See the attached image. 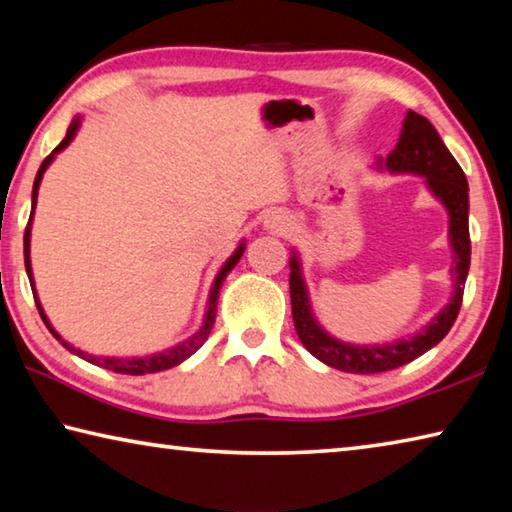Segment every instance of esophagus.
Here are the masks:
<instances>
[{"label": "esophagus", "mask_w": 512, "mask_h": 512, "mask_svg": "<svg viewBox=\"0 0 512 512\" xmlns=\"http://www.w3.org/2000/svg\"><path fill=\"white\" fill-rule=\"evenodd\" d=\"M268 223H271V228H275V230L287 228V223H284L282 216H271V221H268Z\"/></svg>", "instance_id": "obj_1"}]
</instances>
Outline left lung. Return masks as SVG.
Wrapping results in <instances>:
<instances>
[{
	"instance_id": "left-lung-1",
	"label": "left lung",
	"mask_w": 512,
	"mask_h": 512,
	"mask_svg": "<svg viewBox=\"0 0 512 512\" xmlns=\"http://www.w3.org/2000/svg\"><path fill=\"white\" fill-rule=\"evenodd\" d=\"M386 167L391 171H411L420 173L427 178V185L440 201L445 203L449 212V239L454 248V296L449 305L431 320V323L411 339H402L391 345H372V348H359V345L341 343L329 336L318 327L311 316L309 298L305 282L300 277V264L296 257H291V275H289V291H291V311L293 325H296L298 339L302 345L327 366L343 372H354V375H372V372L395 370L413 359L422 357L424 352L431 350L445 339L454 320L461 311L465 277L470 271V225H467V180L461 164L454 160V155L447 151V146L440 140L436 128L431 126L429 119H424L418 112L409 110L404 119V128L397 142L395 151L386 158Z\"/></svg>"
}]
</instances>
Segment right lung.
Segmentation results:
<instances>
[{
  "label": "right lung",
  "mask_w": 512,
  "mask_h": 512,
  "mask_svg": "<svg viewBox=\"0 0 512 512\" xmlns=\"http://www.w3.org/2000/svg\"><path fill=\"white\" fill-rule=\"evenodd\" d=\"M76 128H79V119H74L72 124H69L65 140L60 142V144L56 146V149L47 155L45 160H42L40 169H38V173H36V183H33V207H36V198H38V187H40L42 173H45V169L49 167V162L54 160V155H56L58 151H63L65 146H67L69 142H72V137L76 135ZM31 219H33V210H31ZM31 219H29V223H27V230H24V266H27V275H29V282H31V289H33L31 259H29ZM241 253H244V244H241V246L237 248V253L232 255V257L228 259V262H225V266L221 268V273L216 275L214 287H212V293H210V305H207V314H205V323H203V327L198 329V332L192 336V339L183 341V343L176 345V348H171V350H164V352H160V354H153V357H140V359H106V357H92V354H85V352H81V350H76V348H72V345L65 343L63 339H60V336L56 334V329L49 325V320H47V316H45V311H42L40 302H38V296H36V307H38V311H40L42 320H45V325L49 327V332L54 334L56 339H58L60 343H63L69 352L81 354V357H83L85 361L94 363V366H101V368L112 370V372H121V375H149V372L169 370V368H173V366H178V363H183L187 357H192V354H194L198 348H201V345L207 341V336H210L212 327H214V318H216V298H219V289H221V284H223V280H225V275H228V273L232 271V268L237 266V262L241 259Z\"/></svg>",
  "instance_id": "1"
}]
</instances>
